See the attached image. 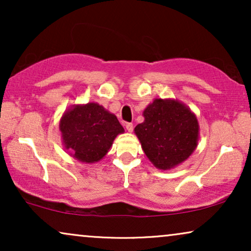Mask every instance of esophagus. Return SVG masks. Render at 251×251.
<instances>
[{"instance_id": "1", "label": "esophagus", "mask_w": 251, "mask_h": 251, "mask_svg": "<svg viewBox=\"0 0 251 251\" xmlns=\"http://www.w3.org/2000/svg\"><path fill=\"white\" fill-rule=\"evenodd\" d=\"M126 129L128 132H131L133 130V125L132 123H126Z\"/></svg>"}]
</instances>
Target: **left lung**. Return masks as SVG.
<instances>
[{
  "instance_id": "left-lung-1",
  "label": "left lung",
  "mask_w": 251,
  "mask_h": 251,
  "mask_svg": "<svg viewBox=\"0 0 251 251\" xmlns=\"http://www.w3.org/2000/svg\"><path fill=\"white\" fill-rule=\"evenodd\" d=\"M135 133L147 159L160 170H170L192 155L199 142L197 115L184 102L155 98L143 112Z\"/></svg>"
}]
</instances>
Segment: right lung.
<instances>
[{
    "label": "right lung",
    "instance_id": "add662e5",
    "mask_svg": "<svg viewBox=\"0 0 251 251\" xmlns=\"http://www.w3.org/2000/svg\"><path fill=\"white\" fill-rule=\"evenodd\" d=\"M59 130L67 153L83 163L100 161L116 136L125 132L118 118L94 101L66 109L60 118Z\"/></svg>",
    "mask_w": 251,
    "mask_h": 251
}]
</instances>
